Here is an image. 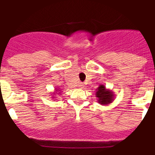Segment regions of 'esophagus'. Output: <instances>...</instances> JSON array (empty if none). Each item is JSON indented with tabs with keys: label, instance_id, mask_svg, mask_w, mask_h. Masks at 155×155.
Returning a JSON list of instances; mask_svg holds the SVG:
<instances>
[{
	"label": "esophagus",
	"instance_id": "esophagus-1",
	"mask_svg": "<svg viewBox=\"0 0 155 155\" xmlns=\"http://www.w3.org/2000/svg\"><path fill=\"white\" fill-rule=\"evenodd\" d=\"M79 87H80V88H83V87H84V84H83L82 83H80V84H79Z\"/></svg>",
	"mask_w": 155,
	"mask_h": 155
}]
</instances>
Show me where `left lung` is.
<instances>
[{"instance_id":"left-lung-1","label":"left lung","mask_w":155,"mask_h":155,"mask_svg":"<svg viewBox=\"0 0 155 155\" xmlns=\"http://www.w3.org/2000/svg\"><path fill=\"white\" fill-rule=\"evenodd\" d=\"M96 97L98 98V103L102 105L109 104L114 100V95L112 91L107 89L104 84H101L97 89Z\"/></svg>"}]
</instances>
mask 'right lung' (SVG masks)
<instances>
[{
    "instance_id": "1",
    "label": "right lung",
    "mask_w": 155,
    "mask_h": 155,
    "mask_svg": "<svg viewBox=\"0 0 155 155\" xmlns=\"http://www.w3.org/2000/svg\"><path fill=\"white\" fill-rule=\"evenodd\" d=\"M55 91H58V89H56ZM53 98H54V97H53Z\"/></svg>"
}]
</instances>
